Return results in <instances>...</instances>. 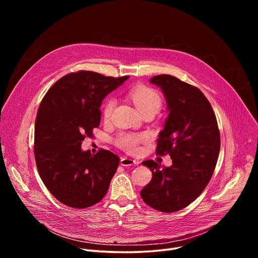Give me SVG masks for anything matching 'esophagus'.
Wrapping results in <instances>:
<instances>
[{
	"label": "esophagus",
	"mask_w": 258,
	"mask_h": 258,
	"mask_svg": "<svg viewBox=\"0 0 258 258\" xmlns=\"http://www.w3.org/2000/svg\"><path fill=\"white\" fill-rule=\"evenodd\" d=\"M138 163H139L138 161H136L132 158H127V157H123L120 160V165H122V166H131V165H136Z\"/></svg>",
	"instance_id": "esophagus-1"
}]
</instances>
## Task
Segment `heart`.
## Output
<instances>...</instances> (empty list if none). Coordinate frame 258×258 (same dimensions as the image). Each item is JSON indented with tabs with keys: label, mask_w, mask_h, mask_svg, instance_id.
Here are the masks:
<instances>
[{
	"label": "heart",
	"mask_w": 258,
	"mask_h": 258,
	"mask_svg": "<svg viewBox=\"0 0 258 258\" xmlns=\"http://www.w3.org/2000/svg\"><path fill=\"white\" fill-rule=\"evenodd\" d=\"M130 96L141 113L146 111H154L155 113L161 107L162 100L160 95L152 88L146 86H137L131 90ZM115 101L112 97H108L102 107L104 119H109L112 114ZM147 138L142 134H121L116 139V144L123 150L134 153L138 151L139 144Z\"/></svg>",
	"instance_id": "obj_1"
}]
</instances>
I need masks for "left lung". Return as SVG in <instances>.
<instances>
[{"label":"left lung","instance_id":"1","mask_svg":"<svg viewBox=\"0 0 258 258\" xmlns=\"http://www.w3.org/2000/svg\"><path fill=\"white\" fill-rule=\"evenodd\" d=\"M166 99L169 114L157 139L156 154H169L172 164L147 160L152 179L141 191L143 201L162 212L187 207L206 188L220 149V135L212 107L196 87L160 75L150 80Z\"/></svg>","mask_w":258,"mask_h":258}]
</instances>
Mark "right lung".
<instances>
[{
	"label": "right lung",
	"mask_w": 258,
	"mask_h": 258,
	"mask_svg": "<svg viewBox=\"0 0 258 258\" xmlns=\"http://www.w3.org/2000/svg\"><path fill=\"white\" fill-rule=\"evenodd\" d=\"M127 79L71 72L50 88L40 104L34 125L36 167L51 194L69 207L93 206L109 189L118 156L104 149L92 155L81 146L100 124L102 100Z\"/></svg>",
	"instance_id": "add662e5"
}]
</instances>
